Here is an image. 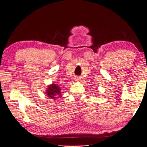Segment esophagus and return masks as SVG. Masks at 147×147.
Segmentation results:
<instances>
[{
  "instance_id": "1",
  "label": "esophagus",
  "mask_w": 147,
  "mask_h": 147,
  "mask_svg": "<svg viewBox=\"0 0 147 147\" xmlns=\"http://www.w3.org/2000/svg\"><path fill=\"white\" fill-rule=\"evenodd\" d=\"M80 80V78H76V79H75V80H76V81H79Z\"/></svg>"
}]
</instances>
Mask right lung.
<instances>
[{"mask_svg": "<svg viewBox=\"0 0 147 147\" xmlns=\"http://www.w3.org/2000/svg\"><path fill=\"white\" fill-rule=\"evenodd\" d=\"M61 89L56 83H52L48 85L46 89L45 94L47 97L56 100L57 97L62 96Z\"/></svg>", "mask_w": 147, "mask_h": 147, "instance_id": "1", "label": "right lung"}]
</instances>
